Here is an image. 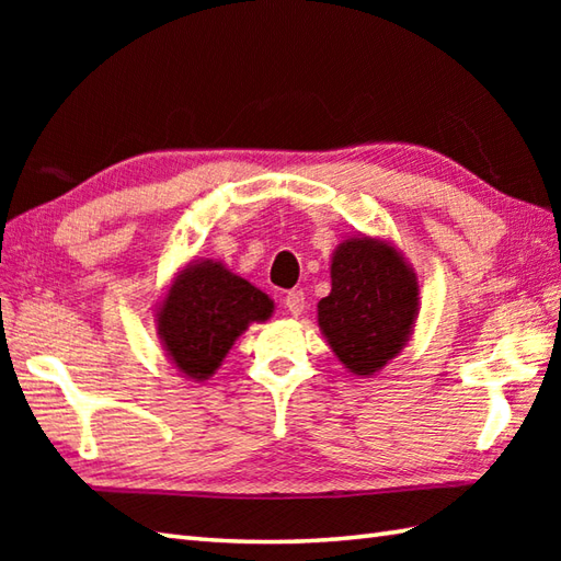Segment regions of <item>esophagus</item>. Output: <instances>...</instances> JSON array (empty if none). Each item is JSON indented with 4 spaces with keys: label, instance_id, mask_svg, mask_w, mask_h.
<instances>
[{
    "label": "esophagus",
    "instance_id": "34e87169",
    "mask_svg": "<svg viewBox=\"0 0 561 561\" xmlns=\"http://www.w3.org/2000/svg\"><path fill=\"white\" fill-rule=\"evenodd\" d=\"M284 306H287V311L291 316H301L304 308H306V301H304V291L301 289H294L289 291L287 296H284Z\"/></svg>",
    "mask_w": 561,
    "mask_h": 561
}]
</instances>
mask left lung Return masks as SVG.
I'll return each instance as SVG.
<instances>
[{"instance_id":"8db88e82","label":"left lung","mask_w":561,"mask_h":561,"mask_svg":"<svg viewBox=\"0 0 561 561\" xmlns=\"http://www.w3.org/2000/svg\"><path fill=\"white\" fill-rule=\"evenodd\" d=\"M318 325L350 374L371 378L404 350L420 316V282L383 238L352 236L332 253Z\"/></svg>"}]
</instances>
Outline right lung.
Listing matches in <instances>:
<instances>
[{"mask_svg": "<svg viewBox=\"0 0 561 561\" xmlns=\"http://www.w3.org/2000/svg\"><path fill=\"white\" fill-rule=\"evenodd\" d=\"M274 301L224 262L190 260L157 308V330L171 364L190 380H207L250 323H265Z\"/></svg>", "mask_w": 561, "mask_h": 561, "instance_id": "right-lung-1", "label": "right lung"}]
</instances>
